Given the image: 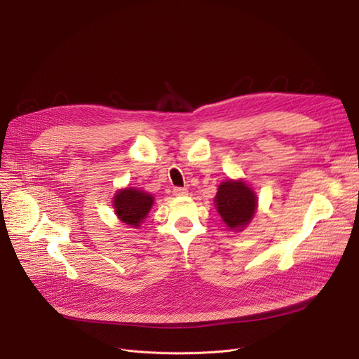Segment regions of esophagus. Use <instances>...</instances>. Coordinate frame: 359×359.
<instances>
[{
  "mask_svg": "<svg viewBox=\"0 0 359 359\" xmlns=\"http://www.w3.org/2000/svg\"><path fill=\"white\" fill-rule=\"evenodd\" d=\"M173 195L175 196H186L187 195V189H184V187H175Z\"/></svg>",
  "mask_w": 359,
  "mask_h": 359,
  "instance_id": "1",
  "label": "esophagus"
}]
</instances>
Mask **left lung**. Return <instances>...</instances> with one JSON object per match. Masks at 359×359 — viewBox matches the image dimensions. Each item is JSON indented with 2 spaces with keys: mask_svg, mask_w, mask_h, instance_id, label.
<instances>
[{
  "mask_svg": "<svg viewBox=\"0 0 359 359\" xmlns=\"http://www.w3.org/2000/svg\"><path fill=\"white\" fill-rule=\"evenodd\" d=\"M214 203L221 219L231 231H243L257 212V195L243 179L221 182Z\"/></svg>",
  "mask_w": 359,
  "mask_h": 359,
  "instance_id": "1",
  "label": "left lung"
}]
</instances>
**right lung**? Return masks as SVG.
Listing matches in <instances>:
<instances>
[{
    "label": "right lung",
    "instance_id": "right-lung-1",
    "mask_svg": "<svg viewBox=\"0 0 359 359\" xmlns=\"http://www.w3.org/2000/svg\"><path fill=\"white\" fill-rule=\"evenodd\" d=\"M154 205V196L137 187H123L111 198L118 219L129 229H138Z\"/></svg>",
    "mask_w": 359,
    "mask_h": 359
}]
</instances>
